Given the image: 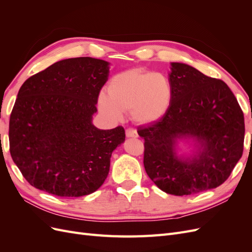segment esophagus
Here are the masks:
<instances>
[{"instance_id":"1","label":"esophagus","mask_w":252,"mask_h":252,"mask_svg":"<svg viewBox=\"0 0 252 252\" xmlns=\"http://www.w3.org/2000/svg\"><path fill=\"white\" fill-rule=\"evenodd\" d=\"M127 138H138V132L133 128H128L126 130Z\"/></svg>"}]
</instances>
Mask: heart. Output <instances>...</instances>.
Returning <instances> with one entry per match:
<instances>
[{"label": "heart", "instance_id": "b5f03b06", "mask_svg": "<svg viewBox=\"0 0 252 252\" xmlns=\"http://www.w3.org/2000/svg\"><path fill=\"white\" fill-rule=\"evenodd\" d=\"M172 100L169 79L161 72L131 68L114 75L108 85V95L98 98L101 111L119 120L123 111H130L138 124H150L162 119Z\"/></svg>", "mask_w": 252, "mask_h": 252}]
</instances>
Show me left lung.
<instances>
[{"mask_svg":"<svg viewBox=\"0 0 252 252\" xmlns=\"http://www.w3.org/2000/svg\"><path fill=\"white\" fill-rule=\"evenodd\" d=\"M172 100L165 116L138 129L144 139V167L166 193L189 195L217 188L243 155L245 124L234 94L222 80L192 66L171 63ZM192 138L196 154L181 158L179 139Z\"/></svg>","mask_w":252,"mask_h":252,"instance_id":"left-lung-1","label":"left lung"}]
</instances>
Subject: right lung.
<instances>
[{
	"label": "right lung",
	"mask_w": 252,
	"mask_h": 252,
	"mask_svg": "<svg viewBox=\"0 0 252 252\" xmlns=\"http://www.w3.org/2000/svg\"><path fill=\"white\" fill-rule=\"evenodd\" d=\"M109 63L89 57L59 61L21 86L9 121L14 164L30 185L50 194L94 192L109 172L112 151L125 141L118 126L93 124Z\"/></svg>",
	"instance_id": "add662e5"
}]
</instances>
